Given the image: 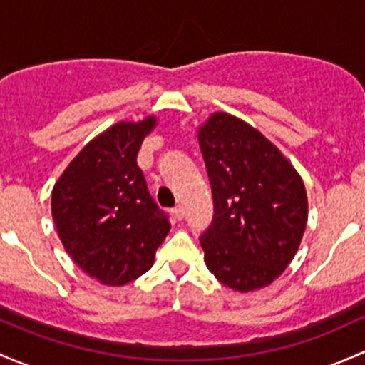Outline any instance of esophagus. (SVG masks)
I'll use <instances>...</instances> for the list:
<instances>
[{
	"mask_svg": "<svg viewBox=\"0 0 365 365\" xmlns=\"http://www.w3.org/2000/svg\"><path fill=\"white\" fill-rule=\"evenodd\" d=\"M183 215H185V212H183V206H175V208H173V217L176 218V220H182L183 218Z\"/></svg>",
	"mask_w": 365,
	"mask_h": 365,
	"instance_id": "34e87169",
	"label": "esophagus"
}]
</instances>
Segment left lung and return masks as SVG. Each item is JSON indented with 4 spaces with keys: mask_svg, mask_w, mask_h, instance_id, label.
<instances>
[{
    "mask_svg": "<svg viewBox=\"0 0 365 365\" xmlns=\"http://www.w3.org/2000/svg\"><path fill=\"white\" fill-rule=\"evenodd\" d=\"M213 195L201 236L210 273L236 292L271 285L292 262L308 222L304 182L250 124L217 112L197 129Z\"/></svg>",
    "mask_w": 365,
    "mask_h": 365,
    "instance_id": "left-lung-1",
    "label": "left lung"
}]
</instances>
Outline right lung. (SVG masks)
<instances>
[{"instance_id":"add662e5","label":"right lung","mask_w":365,"mask_h":365,"mask_svg":"<svg viewBox=\"0 0 365 365\" xmlns=\"http://www.w3.org/2000/svg\"><path fill=\"white\" fill-rule=\"evenodd\" d=\"M157 125L117 122L91 140L52 189V218L73 262L99 283L122 287L147 273L170 232L136 157Z\"/></svg>"}]
</instances>
